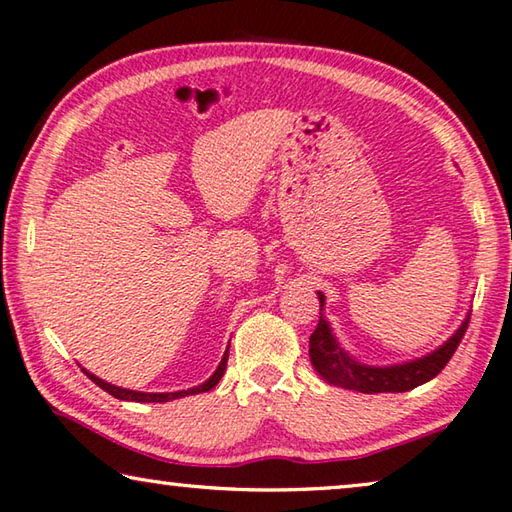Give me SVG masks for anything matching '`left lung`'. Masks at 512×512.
<instances>
[{"mask_svg":"<svg viewBox=\"0 0 512 512\" xmlns=\"http://www.w3.org/2000/svg\"><path fill=\"white\" fill-rule=\"evenodd\" d=\"M320 297V320L318 327L311 333L309 338V356L318 374L327 380V383L342 387V389H353V392L362 394H380V392H410V389L427 383L434 376L441 374V369L448 365L452 353L457 351L463 333L468 329L470 313L468 318L461 322V327L454 331L443 345L427 353L423 358H416L412 362H403V365H389V367H374L365 365V362L353 360L349 353L338 345L336 336L331 333L329 322L324 320L322 306H324V295Z\"/></svg>","mask_w":512,"mask_h":512,"instance_id":"obj_1","label":"left lung"}]
</instances>
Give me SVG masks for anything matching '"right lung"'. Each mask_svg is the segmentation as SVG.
<instances>
[{"label": "right lung", "instance_id": "1", "mask_svg": "<svg viewBox=\"0 0 512 512\" xmlns=\"http://www.w3.org/2000/svg\"><path fill=\"white\" fill-rule=\"evenodd\" d=\"M226 362H228V349H226V353H224V358H221L217 371L206 380V383L192 387V389H181V392H167V394L134 392V389H123V387H116V385H111V383H105V380H102V378H98V376H94V374H89L87 369H82V371H85V374H87L91 380H94V383H96L100 389H105L107 394H111L114 398H120V401H134V403H167V401H174V398H183V396H192V394H201V392H210V389L219 383L221 376H224Z\"/></svg>", "mask_w": 512, "mask_h": 512}]
</instances>
